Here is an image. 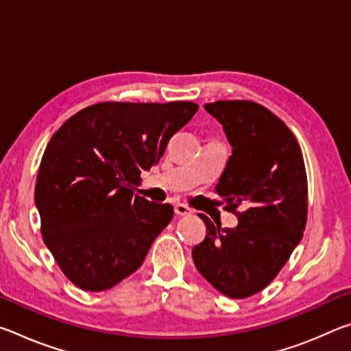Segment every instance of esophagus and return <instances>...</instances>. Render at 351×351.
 Here are the masks:
<instances>
[{
    "label": "esophagus",
    "mask_w": 351,
    "mask_h": 351,
    "mask_svg": "<svg viewBox=\"0 0 351 351\" xmlns=\"http://www.w3.org/2000/svg\"><path fill=\"white\" fill-rule=\"evenodd\" d=\"M175 213H176V215H180V217H184V215H192L193 210L186 204L178 203V204H175Z\"/></svg>",
    "instance_id": "obj_1"
}]
</instances>
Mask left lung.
Wrapping results in <instances>:
<instances>
[{"instance_id":"8db88e82","label":"left lung","mask_w":351,"mask_h":351,"mask_svg":"<svg viewBox=\"0 0 351 351\" xmlns=\"http://www.w3.org/2000/svg\"><path fill=\"white\" fill-rule=\"evenodd\" d=\"M204 108L217 117L232 156L215 186L234 229L199 213L206 237L192 249L195 266L230 299H246L274 280L304 235L308 181L293 132L276 114L249 100H217ZM241 205L245 211H239Z\"/></svg>"}]
</instances>
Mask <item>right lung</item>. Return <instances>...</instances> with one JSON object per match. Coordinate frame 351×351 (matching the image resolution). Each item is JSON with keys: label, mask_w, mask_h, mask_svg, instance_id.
<instances>
[{"label": "right lung", "mask_w": 351, "mask_h": 351, "mask_svg": "<svg viewBox=\"0 0 351 351\" xmlns=\"http://www.w3.org/2000/svg\"><path fill=\"white\" fill-rule=\"evenodd\" d=\"M193 102H102L52 136L35 184L45 245L75 287L105 291L139 268L173 207L133 195L159 162Z\"/></svg>", "instance_id": "1"}]
</instances>
